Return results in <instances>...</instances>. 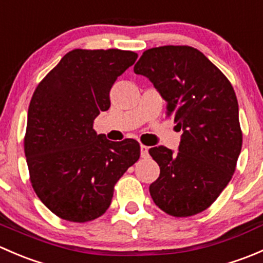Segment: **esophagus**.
Returning <instances> with one entry per match:
<instances>
[{
    "mask_svg": "<svg viewBox=\"0 0 263 263\" xmlns=\"http://www.w3.org/2000/svg\"><path fill=\"white\" fill-rule=\"evenodd\" d=\"M140 151H141V158H146L148 153V147L145 146V145H141V146H140Z\"/></svg>",
    "mask_w": 263,
    "mask_h": 263,
    "instance_id": "1",
    "label": "esophagus"
}]
</instances>
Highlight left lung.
<instances>
[{
    "label": "left lung",
    "instance_id": "8db88e82",
    "mask_svg": "<svg viewBox=\"0 0 263 263\" xmlns=\"http://www.w3.org/2000/svg\"><path fill=\"white\" fill-rule=\"evenodd\" d=\"M134 71L153 82L182 131L177 154L164 146L148 150L160 166L151 197L172 216L202 213L230 182L242 150L234 89L202 52L188 46L145 50Z\"/></svg>",
    "mask_w": 263,
    "mask_h": 263
}]
</instances>
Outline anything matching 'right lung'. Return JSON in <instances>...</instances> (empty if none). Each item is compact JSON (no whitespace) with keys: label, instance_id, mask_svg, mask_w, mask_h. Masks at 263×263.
Wrapping results in <instances>:
<instances>
[{"label":"right lung","instance_id":"1","mask_svg":"<svg viewBox=\"0 0 263 263\" xmlns=\"http://www.w3.org/2000/svg\"><path fill=\"white\" fill-rule=\"evenodd\" d=\"M137 60L121 49H73L34 91L24 139L30 182L58 217L86 222L112 202L116 183L140 158V144L115 142L92 128L109 109V91Z\"/></svg>","mask_w":263,"mask_h":263}]
</instances>
